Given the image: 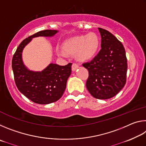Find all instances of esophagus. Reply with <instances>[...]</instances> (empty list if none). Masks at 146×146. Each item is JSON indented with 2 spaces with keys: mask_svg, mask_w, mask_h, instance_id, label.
Listing matches in <instances>:
<instances>
[{
  "mask_svg": "<svg viewBox=\"0 0 146 146\" xmlns=\"http://www.w3.org/2000/svg\"><path fill=\"white\" fill-rule=\"evenodd\" d=\"M78 68V64H75V63H73V64H72V71H75Z\"/></svg>",
  "mask_w": 146,
  "mask_h": 146,
  "instance_id": "34e87169",
  "label": "esophagus"
}]
</instances>
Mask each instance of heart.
Here are the masks:
<instances>
[{
    "label": "heart",
    "mask_w": 146,
    "mask_h": 146,
    "mask_svg": "<svg viewBox=\"0 0 146 146\" xmlns=\"http://www.w3.org/2000/svg\"><path fill=\"white\" fill-rule=\"evenodd\" d=\"M100 46V40L95 33H91L74 36L63 44V50H57L59 56H68V54H76L80 61L90 60L97 54Z\"/></svg>",
    "instance_id": "heart-1"
}]
</instances>
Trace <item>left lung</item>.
<instances>
[{
    "label": "left lung",
    "mask_w": 146,
    "mask_h": 146,
    "mask_svg": "<svg viewBox=\"0 0 146 146\" xmlns=\"http://www.w3.org/2000/svg\"><path fill=\"white\" fill-rule=\"evenodd\" d=\"M101 49L90 62L82 64L89 71L86 88L93 97L109 99L115 96L126 82L127 70L125 51L122 44L106 29L98 28Z\"/></svg>",
    "instance_id": "obj_1"
}]
</instances>
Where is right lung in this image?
<instances>
[{"label": "right lung", "instance_id": "right-lung-1", "mask_svg": "<svg viewBox=\"0 0 146 146\" xmlns=\"http://www.w3.org/2000/svg\"><path fill=\"white\" fill-rule=\"evenodd\" d=\"M58 32L46 29L24 39L17 48L12 59V69L17 88L25 97L39 104H48L60 99L71 75L72 64L59 66L51 63L41 71H31L24 65L23 51L32 38L38 36L51 37Z\"/></svg>", "mask_w": 146, "mask_h": 146}]
</instances>
